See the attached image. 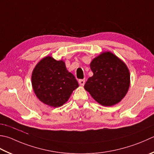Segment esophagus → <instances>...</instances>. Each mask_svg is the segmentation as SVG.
Segmentation results:
<instances>
[{
	"label": "esophagus",
	"instance_id": "esophagus-1",
	"mask_svg": "<svg viewBox=\"0 0 154 154\" xmlns=\"http://www.w3.org/2000/svg\"><path fill=\"white\" fill-rule=\"evenodd\" d=\"M85 79H79V83L81 86H83L84 84H85Z\"/></svg>",
	"mask_w": 154,
	"mask_h": 154
}]
</instances>
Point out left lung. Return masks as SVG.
<instances>
[{
	"instance_id": "left-lung-1",
	"label": "left lung",
	"mask_w": 154,
	"mask_h": 154,
	"mask_svg": "<svg viewBox=\"0 0 154 154\" xmlns=\"http://www.w3.org/2000/svg\"><path fill=\"white\" fill-rule=\"evenodd\" d=\"M93 73L84 88L103 106H112L125 97L130 85V75L124 63L111 52H104L90 64Z\"/></svg>"
}]
</instances>
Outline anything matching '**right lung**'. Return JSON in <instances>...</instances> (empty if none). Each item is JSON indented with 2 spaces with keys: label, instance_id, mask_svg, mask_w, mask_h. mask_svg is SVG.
<instances>
[{
  "label": "right lung",
  "instance_id": "obj_1",
  "mask_svg": "<svg viewBox=\"0 0 154 154\" xmlns=\"http://www.w3.org/2000/svg\"><path fill=\"white\" fill-rule=\"evenodd\" d=\"M32 86L39 100L51 107H60L66 103L71 93L79 87L74 75L67 71L63 61L47 56L33 69Z\"/></svg>",
  "mask_w": 154,
  "mask_h": 154
}]
</instances>
